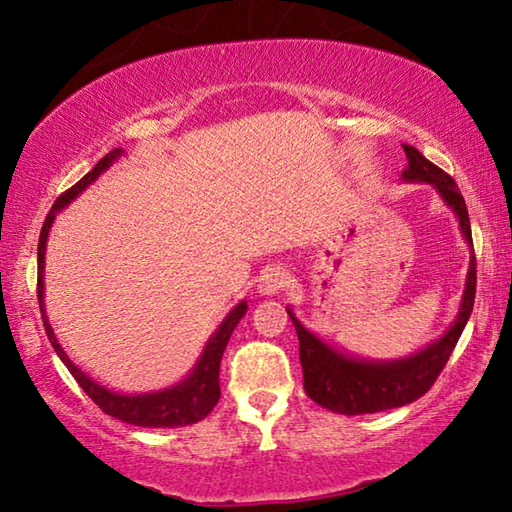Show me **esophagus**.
I'll list each match as a JSON object with an SVG mask.
<instances>
[{
  "label": "esophagus",
  "instance_id": "obj_1",
  "mask_svg": "<svg viewBox=\"0 0 512 512\" xmlns=\"http://www.w3.org/2000/svg\"><path fill=\"white\" fill-rule=\"evenodd\" d=\"M289 284V273L284 266H266L262 273H259L257 280V289L262 296H277L284 287Z\"/></svg>",
  "mask_w": 512,
  "mask_h": 512
}]
</instances>
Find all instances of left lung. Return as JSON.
I'll return each instance as SVG.
<instances>
[{
    "label": "left lung",
    "instance_id": "left-lung-1",
    "mask_svg": "<svg viewBox=\"0 0 512 512\" xmlns=\"http://www.w3.org/2000/svg\"><path fill=\"white\" fill-rule=\"evenodd\" d=\"M409 167L402 171L406 183H427L436 187V192L443 196V201L452 207L456 214L461 232L470 246V268H467L465 291L461 300V309L454 325L440 336L438 341L429 343L427 348L411 354V357L395 361H366L350 357L341 350L318 339L314 332L300 323L293 316L291 307L287 314L293 320V327L298 332L300 341V363L302 377H305V393L316 404L325 409L343 415H361L377 413L397 406L411 404L422 397L438 379L440 370L445 368L449 354L454 352L458 339H461L467 318L474 307L476 293V257L472 246V228L470 216L461 192L452 176H447L443 169L429 162L415 146L402 144Z\"/></svg>",
    "mask_w": 512,
    "mask_h": 512
}]
</instances>
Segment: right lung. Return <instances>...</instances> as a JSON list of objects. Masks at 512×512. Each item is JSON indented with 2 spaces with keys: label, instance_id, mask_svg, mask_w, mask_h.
Listing matches in <instances>:
<instances>
[{
  "label": "right lung",
  "instance_id": "add662e5",
  "mask_svg": "<svg viewBox=\"0 0 512 512\" xmlns=\"http://www.w3.org/2000/svg\"><path fill=\"white\" fill-rule=\"evenodd\" d=\"M121 153L124 151L115 149L103 155V158L97 162V167H94L88 176H83L72 189H67L65 194H60L56 198V203L51 205L45 223H42L40 241H38V302H40L42 323H45V332L49 336L51 348L56 350L60 361L65 363L67 370L72 372V377L79 381V386L88 393L90 400L97 404L103 413H108L121 422L135 424V427H153V429L187 427V424H194L198 420L207 418V413H210L216 406V402H219L221 357H223L225 345L230 341L232 329H235L239 320L246 316L248 311L246 300H241L239 305L223 318V323L216 327V332L207 339L201 357L196 361V366L183 381H178V384H173L169 388H162V391L140 393V395H124V393L108 391L106 386H101L99 381H94L88 372H83L72 359L67 357V352L60 348L54 329H51L49 320L45 316V275L42 273H45L47 237H49L51 225H54L56 214L72 203L85 187L92 185L94 180H97Z\"/></svg>",
  "mask_w": 512,
  "mask_h": 512
}]
</instances>
